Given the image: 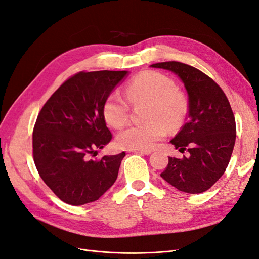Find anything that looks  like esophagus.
Returning <instances> with one entry per match:
<instances>
[{
  "mask_svg": "<svg viewBox=\"0 0 259 259\" xmlns=\"http://www.w3.org/2000/svg\"><path fill=\"white\" fill-rule=\"evenodd\" d=\"M128 152L133 153H137V154H150L152 151L151 150H135V149H128Z\"/></svg>",
  "mask_w": 259,
  "mask_h": 259,
  "instance_id": "1",
  "label": "esophagus"
}]
</instances>
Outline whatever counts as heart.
I'll list each match as a JSON object with an SVG mask.
<instances>
[{
  "instance_id": "heart-1",
  "label": "heart",
  "mask_w": 259,
  "mask_h": 259,
  "mask_svg": "<svg viewBox=\"0 0 259 259\" xmlns=\"http://www.w3.org/2000/svg\"><path fill=\"white\" fill-rule=\"evenodd\" d=\"M127 98L134 104L149 103L144 124L132 125L116 136V144L123 149L148 150L166 136L167 128L182 125L186 115V101L176 91L174 81L158 71H143L127 83ZM130 105L119 93L109 94L103 105L105 121L114 128H121L128 120Z\"/></svg>"
}]
</instances>
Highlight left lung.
<instances>
[{
    "label": "left lung",
    "instance_id": "obj_1",
    "mask_svg": "<svg viewBox=\"0 0 259 259\" xmlns=\"http://www.w3.org/2000/svg\"><path fill=\"white\" fill-rule=\"evenodd\" d=\"M150 67L174 72L188 93L187 122L170 140L188 155L168 156L161 177L179 191L201 193L208 190L228 166L236 143V120L229 100L219 85L192 66L165 61Z\"/></svg>",
    "mask_w": 259,
    "mask_h": 259
}]
</instances>
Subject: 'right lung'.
I'll return each instance as SVG.
<instances>
[{
	"label": "right lung",
	"mask_w": 259,
	"mask_h": 259,
	"mask_svg": "<svg viewBox=\"0 0 259 259\" xmlns=\"http://www.w3.org/2000/svg\"><path fill=\"white\" fill-rule=\"evenodd\" d=\"M127 71H81L46 101L33 128V160L43 182L65 203L98 200L116 180L125 152L94 161L109 144L103 105Z\"/></svg>",
	"instance_id": "obj_1"
}]
</instances>
